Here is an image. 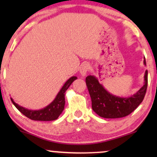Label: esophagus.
<instances>
[{
	"instance_id": "34e87169",
	"label": "esophagus",
	"mask_w": 157,
	"mask_h": 157,
	"mask_svg": "<svg viewBox=\"0 0 157 157\" xmlns=\"http://www.w3.org/2000/svg\"><path fill=\"white\" fill-rule=\"evenodd\" d=\"M89 68H90V66L89 63L82 64L80 68V72L81 76H82V77L86 76V74H87L88 71H89Z\"/></svg>"
}]
</instances>
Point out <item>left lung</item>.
<instances>
[{
  "instance_id": "left-lung-1",
  "label": "left lung",
  "mask_w": 157,
  "mask_h": 157,
  "mask_svg": "<svg viewBox=\"0 0 157 157\" xmlns=\"http://www.w3.org/2000/svg\"><path fill=\"white\" fill-rule=\"evenodd\" d=\"M144 64L146 66L145 59ZM144 86L136 94L129 97H120L111 94L104 89L93 75L86 77V82L91 99L93 111L103 118L114 119L128 116L142 102L147 87V71L145 73Z\"/></svg>"
}]
</instances>
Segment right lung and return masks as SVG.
Wrapping results in <instances>:
<instances>
[{"instance_id": "1", "label": "right lung", "mask_w": 157, "mask_h": 157, "mask_svg": "<svg viewBox=\"0 0 157 157\" xmlns=\"http://www.w3.org/2000/svg\"><path fill=\"white\" fill-rule=\"evenodd\" d=\"M77 77H71L66 81V83L63 85L62 89L57 94L55 100L52 101L49 105L45 107L44 109L40 110H36V111H32V110H29L22 106L17 105L14 102V100L11 98L12 103L17 108V109L23 113L26 117L31 119L32 120H36V121H52L55 120L58 118L60 113L63 112L65 106V93L66 90L68 89L71 84L76 80Z\"/></svg>"}]
</instances>
